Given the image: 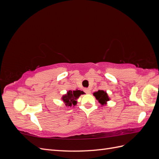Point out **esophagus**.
Listing matches in <instances>:
<instances>
[{
  "label": "esophagus",
  "instance_id": "obj_1",
  "mask_svg": "<svg viewBox=\"0 0 159 159\" xmlns=\"http://www.w3.org/2000/svg\"><path fill=\"white\" fill-rule=\"evenodd\" d=\"M84 91H85V92L86 93H87V94H89V93H90V89H88V88L85 89Z\"/></svg>",
  "mask_w": 159,
  "mask_h": 159
}]
</instances>
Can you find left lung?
Instances as JSON below:
<instances>
[{
  "instance_id": "left-lung-1",
  "label": "left lung",
  "mask_w": 159,
  "mask_h": 159,
  "mask_svg": "<svg viewBox=\"0 0 159 159\" xmlns=\"http://www.w3.org/2000/svg\"><path fill=\"white\" fill-rule=\"evenodd\" d=\"M93 95L102 105H106L108 101L110 100L107 92L103 90H98L93 93Z\"/></svg>"
}]
</instances>
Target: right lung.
<instances>
[{"label":"right lung","mask_w":159,"mask_h":159,"mask_svg":"<svg viewBox=\"0 0 159 159\" xmlns=\"http://www.w3.org/2000/svg\"><path fill=\"white\" fill-rule=\"evenodd\" d=\"M85 93L83 91L76 89L75 91L69 90L66 94L62 96L61 100L65 103L66 106L71 107L75 106L77 104V99L79 98L81 95H83Z\"/></svg>","instance_id":"1"}]
</instances>
